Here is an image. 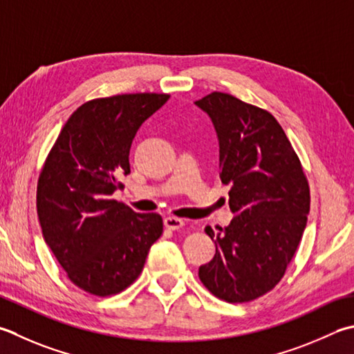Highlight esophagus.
Segmentation results:
<instances>
[{
	"instance_id": "1",
	"label": "esophagus",
	"mask_w": 354,
	"mask_h": 354,
	"mask_svg": "<svg viewBox=\"0 0 354 354\" xmlns=\"http://www.w3.org/2000/svg\"><path fill=\"white\" fill-rule=\"evenodd\" d=\"M164 225L169 228V230H179L184 225V221L175 218V216H169L164 219Z\"/></svg>"
}]
</instances>
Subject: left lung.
Returning <instances> with one entry per match:
<instances>
[{
  "mask_svg": "<svg viewBox=\"0 0 354 354\" xmlns=\"http://www.w3.org/2000/svg\"><path fill=\"white\" fill-rule=\"evenodd\" d=\"M196 106L219 140L221 181L230 184L228 227L205 233L216 244L199 279L219 299L239 304L268 293L286 274L302 239L310 187L299 158L276 118L234 96L213 92Z\"/></svg>",
  "mask_w": 354,
  "mask_h": 354,
  "instance_id": "left-lung-1",
  "label": "left lung"
}]
</instances>
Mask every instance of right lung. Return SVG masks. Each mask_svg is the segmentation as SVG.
<instances>
[{
  "label": "right lung",
  "mask_w": 354,
  "mask_h": 354,
  "mask_svg": "<svg viewBox=\"0 0 354 354\" xmlns=\"http://www.w3.org/2000/svg\"><path fill=\"white\" fill-rule=\"evenodd\" d=\"M167 93H126L87 101L68 118L48 151L37 187L46 244L76 287L95 296L136 281L162 234L158 213H135L112 199L130 173V145Z\"/></svg>",
  "instance_id": "right-lung-1"
}]
</instances>
